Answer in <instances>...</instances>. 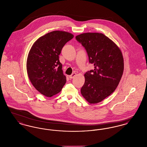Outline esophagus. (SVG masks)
Instances as JSON below:
<instances>
[{
    "label": "esophagus",
    "instance_id": "obj_1",
    "mask_svg": "<svg viewBox=\"0 0 147 147\" xmlns=\"http://www.w3.org/2000/svg\"><path fill=\"white\" fill-rule=\"evenodd\" d=\"M76 75H77V74L76 73H73L72 74H71L70 76H69V78L70 79H73V78H74V77L76 76Z\"/></svg>",
    "mask_w": 147,
    "mask_h": 147
}]
</instances>
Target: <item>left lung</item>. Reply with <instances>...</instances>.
Returning <instances> with one entry per match:
<instances>
[{
  "label": "left lung",
  "mask_w": 147,
  "mask_h": 147,
  "mask_svg": "<svg viewBox=\"0 0 147 147\" xmlns=\"http://www.w3.org/2000/svg\"><path fill=\"white\" fill-rule=\"evenodd\" d=\"M84 46L94 69L84 74L81 94L90 104H97L110 95L117 87L124 69L122 52L117 45L101 33L87 32L77 35Z\"/></svg>",
  "instance_id": "8db88e82"
}]
</instances>
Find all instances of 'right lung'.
<instances>
[{
    "mask_svg": "<svg viewBox=\"0 0 147 147\" xmlns=\"http://www.w3.org/2000/svg\"><path fill=\"white\" fill-rule=\"evenodd\" d=\"M73 37L68 32L53 31L38 38L29 51L26 62L28 78L35 89L46 96L59 93L66 83L59 55Z\"/></svg>",
    "mask_w": 147,
    "mask_h": 147,
    "instance_id": "right-lung-1",
    "label": "right lung"
}]
</instances>
